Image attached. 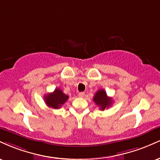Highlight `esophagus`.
<instances>
[{"label":"esophagus","instance_id":"obj_1","mask_svg":"<svg viewBox=\"0 0 160 160\" xmlns=\"http://www.w3.org/2000/svg\"><path fill=\"white\" fill-rule=\"evenodd\" d=\"M78 96L80 97V98H83V97L85 96V93L82 92H79Z\"/></svg>","mask_w":160,"mask_h":160}]
</instances>
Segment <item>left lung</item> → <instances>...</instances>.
Wrapping results in <instances>:
<instances>
[{
  "label": "left lung",
  "instance_id": "left-lung-1",
  "mask_svg": "<svg viewBox=\"0 0 160 160\" xmlns=\"http://www.w3.org/2000/svg\"><path fill=\"white\" fill-rule=\"evenodd\" d=\"M93 101L96 105L100 108V110L104 111L106 108H108L112 104L113 100L111 98L108 97L106 92L104 89H99L95 93L93 97Z\"/></svg>",
  "mask_w": 160,
  "mask_h": 160
}]
</instances>
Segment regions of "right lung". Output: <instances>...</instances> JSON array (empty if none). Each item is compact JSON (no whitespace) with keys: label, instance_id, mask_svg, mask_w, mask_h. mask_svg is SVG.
Listing matches in <instances>:
<instances>
[{"label":"right lung","instance_id":"1","mask_svg":"<svg viewBox=\"0 0 160 160\" xmlns=\"http://www.w3.org/2000/svg\"><path fill=\"white\" fill-rule=\"evenodd\" d=\"M68 95H65L60 89H56L52 93L44 96L45 103L49 108L53 109H59L68 99Z\"/></svg>","mask_w":160,"mask_h":160}]
</instances>
